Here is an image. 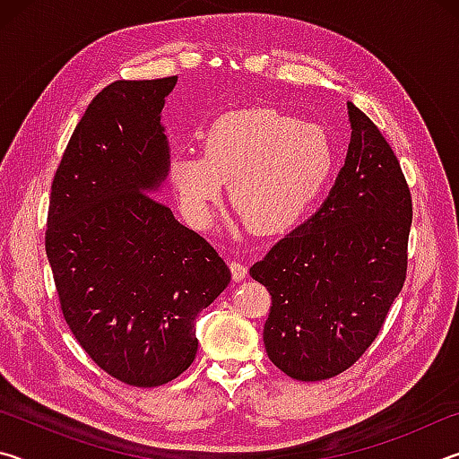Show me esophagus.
Masks as SVG:
<instances>
[{"label": "esophagus", "mask_w": 459, "mask_h": 459, "mask_svg": "<svg viewBox=\"0 0 459 459\" xmlns=\"http://www.w3.org/2000/svg\"><path fill=\"white\" fill-rule=\"evenodd\" d=\"M229 267H230V275H232V279H235V281H240V279H245L247 273H248L247 265H243V263L237 261V259L229 261Z\"/></svg>", "instance_id": "1"}]
</instances>
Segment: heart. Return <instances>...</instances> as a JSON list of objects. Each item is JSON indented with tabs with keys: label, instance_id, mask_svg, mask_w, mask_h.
Masks as SVG:
<instances>
[{
	"label": "heart",
	"instance_id": "obj_1",
	"mask_svg": "<svg viewBox=\"0 0 459 459\" xmlns=\"http://www.w3.org/2000/svg\"><path fill=\"white\" fill-rule=\"evenodd\" d=\"M332 164V142L320 126L259 107L216 119L202 135V155H176L169 180L196 227L211 222L222 182H229V198L248 229L269 235L306 214Z\"/></svg>",
	"mask_w": 459,
	"mask_h": 459
}]
</instances>
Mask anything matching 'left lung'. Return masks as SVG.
Returning <instances> with one entry per match:
<instances>
[{
  "instance_id": "obj_1",
  "label": "left lung",
  "mask_w": 459,
  "mask_h": 459,
  "mask_svg": "<svg viewBox=\"0 0 459 459\" xmlns=\"http://www.w3.org/2000/svg\"><path fill=\"white\" fill-rule=\"evenodd\" d=\"M348 115L351 145L328 198L248 271L271 295L269 360L307 383L367 352L407 277V180L375 123L352 103Z\"/></svg>"
}]
</instances>
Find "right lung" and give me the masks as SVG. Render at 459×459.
Segmentation results:
<instances>
[{
  "mask_svg": "<svg viewBox=\"0 0 459 459\" xmlns=\"http://www.w3.org/2000/svg\"><path fill=\"white\" fill-rule=\"evenodd\" d=\"M178 76L115 81L91 100L50 192L46 255L68 328L107 375L166 385L196 359L194 320L230 283L211 243L155 196L161 108Z\"/></svg>",
  "mask_w": 459,
  "mask_h": 459,
  "instance_id": "right-lung-1",
  "label": "right lung"
}]
</instances>
